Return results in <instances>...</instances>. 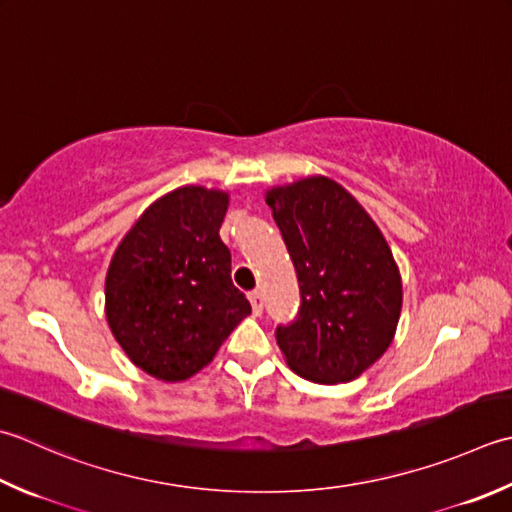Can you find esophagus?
Returning <instances> with one entry per match:
<instances>
[{"label":"esophagus","mask_w":512,"mask_h":512,"mask_svg":"<svg viewBox=\"0 0 512 512\" xmlns=\"http://www.w3.org/2000/svg\"><path fill=\"white\" fill-rule=\"evenodd\" d=\"M248 299H250V306H253V313L255 315H262V310H264V297H262V293H259V290H253V293L248 295Z\"/></svg>","instance_id":"obj_1"}]
</instances>
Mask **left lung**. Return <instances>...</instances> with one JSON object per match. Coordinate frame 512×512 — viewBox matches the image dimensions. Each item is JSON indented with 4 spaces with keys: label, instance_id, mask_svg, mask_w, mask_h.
Listing matches in <instances>:
<instances>
[{
    "label": "left lung",
    "instance_id": "obj_1",
    "mask_svg": "<svg viewBox=\"0 0 512 512\" xmlns=\"http://www.w3.org/2000/svg\"><path fill=\"white\" fill-rule=\"evenodd\" d=\"M293 259L302 306L275 328L297 375L344 384L393 342L402 277L393 253L357 199L328 177H306L266 193Z\"/></svg>",
    "mask_w": 512,
    "mask_h": 512
}]
</instances>
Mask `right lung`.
Returning <instances> with one entry per match:
<instances>
[{
  "label": "right lung",
  "instance_id": "obj_1",
  "mask_svg": "<svg viewBox=\"0 0 512 512\" xmlns=\"http://www.w3.org/2000/svg\"><path fill=\"white\" fill-rule=\"evenodd\" d=\"M228 195L184 186L144 210L106 275V317L130 362L182 382L215 357L250 302L219 237Z\"/></svg>",
  "mask_w": 512,
  "mask_h": 512
}]
</instances>
